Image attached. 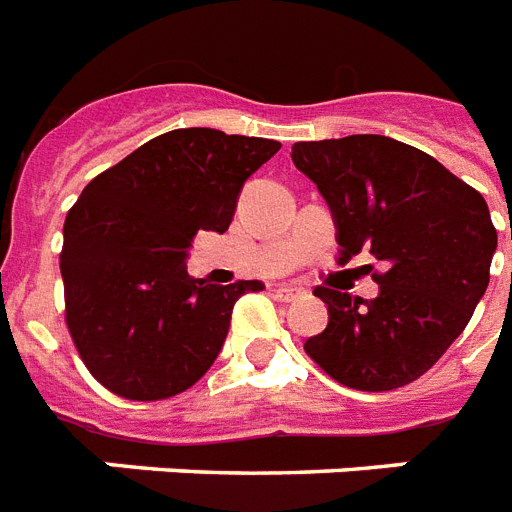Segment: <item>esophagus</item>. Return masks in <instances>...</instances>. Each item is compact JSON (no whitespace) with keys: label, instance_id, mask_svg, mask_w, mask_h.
Wrapping results in <instances>:
<instances>
[{"label":"esophagus","instance_id":"obj_1","mask_svg":"<svg viewBox=\"0 0 512 512\" xmlns=\"http://www.w3.org/2000/svg\"><path fill=\"white\" fill-rule=\"evenodd\" d=\"M300 295H303V289H297V287L273 289V297H276V300H281V303H292V300H297Z\"/></svg>","mask_w":512,"mask_h":512}]
</instances>
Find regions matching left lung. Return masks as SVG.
Masks as SVG:
<instances>
[{
  "label": "left lung",
  "instance_id": "1",
  "mask_svg": "<svg viewBox=\"0 0 512 512\" xmlns=\"http://www.w3.org/2000/svg\"><path fill=\"white\" fill-rule=\"evenodd\" d=\"M292 162L329 204L340 265L361 249L388 265L374 273V300L313 289L329 324L305 340V353L353 390L409 385L462 335L489 287L497 231L484 196L385 135L295 143Z\"/></svg>",
  "mask_w": 512,
  "mask_h": 512
}]
</instances>
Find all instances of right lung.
<instances>
[{
	"mask_svg": "<svg viewBox=\"0 0 512 512\" xmlns=\"http://www.w3.org/2000/svg\"><path fill=\"white\" fill-rule=\"evenodd\" d=\"M279 148L209 127L164 132L90 180L68 209L66 324L111 393L170 398L215 364L233 305L263 284L193 279L185 257L199 231H228L247 177Z\"/></svg>",
	"mask_w": 512,
	"mask_h": 512,
	"instance_id": "right-lung-1",
	"label": "right lung"
}]
</instances>
